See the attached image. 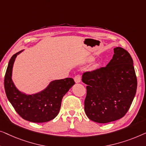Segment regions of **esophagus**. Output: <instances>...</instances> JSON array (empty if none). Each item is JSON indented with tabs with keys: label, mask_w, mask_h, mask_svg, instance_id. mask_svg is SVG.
I'll return each instance as SVG.
<instances>
[{
	"label": "esophagus",
	"mask_w": 146,
	"mask_h": 146,
	"mask_svg": "<svg viewBox=\"0 0 146 146\" xmlns=\"http://www.w3.org/2000/svg\"><path fill=\"white\" fill-rule=\"evenodd\" d=\"M81 75H77L75 76V77H74V80H75V83H80L81 81Z\"/></svg>",
	"instance_id": "34e87169"
}]
</instances>
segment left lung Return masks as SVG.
Masks as SVG:
<instances>
[{"label": "left lung", "instance_id": "1", "mask_svg": "<svg viewBox=\"0 0 146 146\" xmlns=\"http://www.w3.org/2000/svg\"><path fill=\"white\" fill-rule=\"evenodd\" d=\"M112 59L106 67L87 71L82 81L87 86L85 111L98 123H108L127 113L137 89L132 57L120 47L114 49Z\"/></svg>", "mask_w": 146, "mask_h": 146}]
</instances>
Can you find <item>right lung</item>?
Instances as JSON below:
<instances>
[{"mask_svg":"<svg viewBox=\"0 0 146 146\" xmlns=\"http://www.w3.org/2000/svg\"><path fill=\"white\" fill-rule=\"evenodd\" d=\"M10 59L5 76V89L8 99L16 112L24 120L32 122H46L55 118L61 108L63 96L75 84L72 78L55 80L44 91L28 95L18 91L12 80V67L18 54Z\"/></svg>","mask_w":146,"mask_h":146,"instance_id":"right-lung-1","label":"right lung"}]
</instances>
